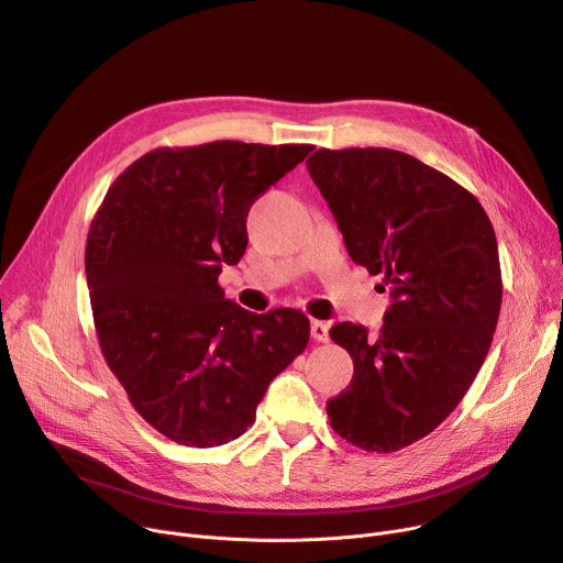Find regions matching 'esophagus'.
Here are the masks:
<instances>
[{"mask_svg": "<svg viewBox=\"0 0 563 563\" xmlns=\"http://www.w3.org/2000/svg\"><path fill=\"white\" fill-rule=\"evenodd\" d=\"M330 325L325 321H312L310 332H312V340L314 342H328L330 340Z\"/></svg>", "mask_w": 563, "mask_h": 563, "instance_id": "1", "label": "esophagus"}]
</instances>
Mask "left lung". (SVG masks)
<instances>
[{"label":"left lung","instance_id":"left-lung-1","mask_svg":"<svg viewBox=\"0 0 563 563\" xmlns=\"http://www.w3.org/2000/svg\"><path fill=\"white\" fill-rule=\"evenodd\" d=\"M308 172L351 260L391 287L376 336L330 328L355 373L328 419L362 451L394 453L443 423L489 353L503 303L496 233L460 183L394 148H319Z\"/></svg>","mask_w":563,"mask_h":563}]
</instances>
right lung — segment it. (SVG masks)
<instances>
[{
  "label": "right lung",
  "mask_w": 563,
  "mask_h": 563,
  "mask_svg": "<svg viewBox=\"0 0 563 563\" xmlns=\"http://www.w3.org/2000/svg\"><path fill=\"white\" fill-rule=\"evenodd\" d=\"M312 148H154L110 185L90 223L86 276L101 353L137 415L176 443L212 448L244 434L269 383L310 342L303 312H249L217 278L246 251L253 201Z\"/></svg>",
  "instance_id": "right-lung-1"
}]
</instances>
